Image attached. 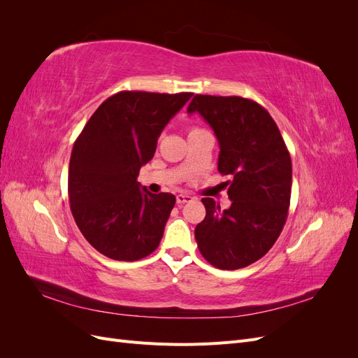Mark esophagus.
Here are the masks:
<instances>
[{
  "label": "esophagus",
  "mask_w": 358,
  "mask_h": 358,
  "mask_svg": "<svg viewBox=\"0 0 358 358\" xmlns=\"http://www.w3.org/2000/svg\"><path fill=\"white\" fill-rule=\"evenodd\" d=\"M191 200H192V197L188 196V194H179V196L176 197V203H178V204L188 203V201H191Z\"/></svg>",
  "instance_id": "1"
}]
</instances>
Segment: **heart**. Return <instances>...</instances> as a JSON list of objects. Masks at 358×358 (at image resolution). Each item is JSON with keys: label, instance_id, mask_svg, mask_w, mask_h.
I'll return each mask as SVG.
<instances>
[{"label": "heart", "instance_id": "1", "mask_svg": "<svg viewBox=\"0 0 358 358\" xmlns=\"http://www.w3.org/2000/svg\"><path fill=\"white\" fill-rule=\"evenodd\" d=\"M197 131H203V128H197V127H194V128H191V129H189V134H192V133H197Z\"/></svg>", "mask_w": 358, "mask_h": 358}]
</instances>
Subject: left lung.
<instances>
[{"mask_svg":"<svg viewBox=\"0 0 358 358\" xmlns=\"http://www.w3.org/2000/svg\"><path fill=\"white\" fill-rule=\"evenodd\" d=\"M197 112L220 143L218 171L229 175L231 206L221 209L201 199L206 216L196 227L201 255L222 270L255 263L282 231L291 199V158L273 117L242 96L196 94L188 113Z\"/></svg>","mask_w":358,"mask_h":358,"instance_id":"left-lung-1","label":"left lung"}]
</instances>
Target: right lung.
Returning a JSON list of instances; mask_svg holds the SVG:
<instances>
[{
  "mask_svg": "<svg viewBox=\"0 0 358 358\" xmlns=\"http://www.w3.org/2000/svg\"><path fill=\"white\" fill-rule=\"evenodd\" d=\"M191 92L121 91L94 112L76 138L69 169L73 218L96 251L137 262L158 248L176 197L140 189V167Z\"/></svg>",
  "mask_w": 358,
  "mask_h": 358,
  "instance_id": "right-lung-1",
  "label": "right lung"
}]
</instances>
